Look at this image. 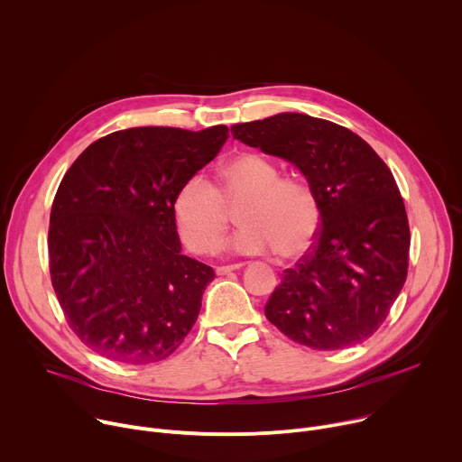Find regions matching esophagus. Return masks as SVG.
Wrapping results in <instances>:
<instances>
[{
	"mask_svg": "<svg viewBox=\"0 0 462 462\" xmlns=\"http://www.w3.org/2000/svg\"><path fill=\"white\" fill-rule=\"evenodd\" d=\"M241 267H243V263H234V265L217 267V269H216V273H217L219 276H225V274H230V273H234V271H239Z\"/></svg>",
	"mask_w": 462,
	"mask_h": 462,
	"instance_id": "esophagus-1",
	"label": "esophagus"
}]
</instances>
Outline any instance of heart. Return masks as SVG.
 Wrapping results in <instances>:
<instances>
[{
	"instance_id": "obj_1",
	"label": "heart",
	"mask_w": 462,
	"mask_h": 462,
	"mask_svg": "<svg viewBox=\"0 0 462 462\" xmlns=\"http://www.w3.org/2000/svg\"><path fill=\"white\" fill-rule=\"evenodd\" d=\"M241 230L230 239L237 254L274 250L283 261L305 255L319 232L321 208L310 184L282 177L276 164L241 153L221 166L217 188L201 175L186 179L173 199L179 234L193 252H214L237 208Z\"/></svg>"
}]
</instances>
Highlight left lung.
<instances>
[{
  "mask_svg": "<svg viewBox=\"0 0 462 462\" xmlns=\"http://www.w3.org/2000/svg\"><path fill=\"white\" fill-rule=\"evenodd\" d=\"M232 135L292 162L321 208L316 243L283 273L265 316L310 349L362 344L408 276L410 225L391 170L351 129L301 113L236 124Z\"/></svg>",
  "mask_w": 462,
  "mask_h": 462,
  "instance_id": "1",
  "label": "left lung"
}]
</instances>
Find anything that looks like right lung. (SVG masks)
<instances>
[{"instance_id": "1", "label": "right lung", "mask_w": 462, "mask_h": 462, "mask_svg": "<svg viewBox=\"0 0 462 462\" xmlns=\"http://www.w3.org/2000/svg\"><path fill=\"white\" fill-rule=\"evenodd\" d=\"M226 139V125L122 129L63 175L51 208V282L73 333L97 355L153 364L189 333L216 274L180 254L173 199Z\"/></svg>"}]
</instances>
